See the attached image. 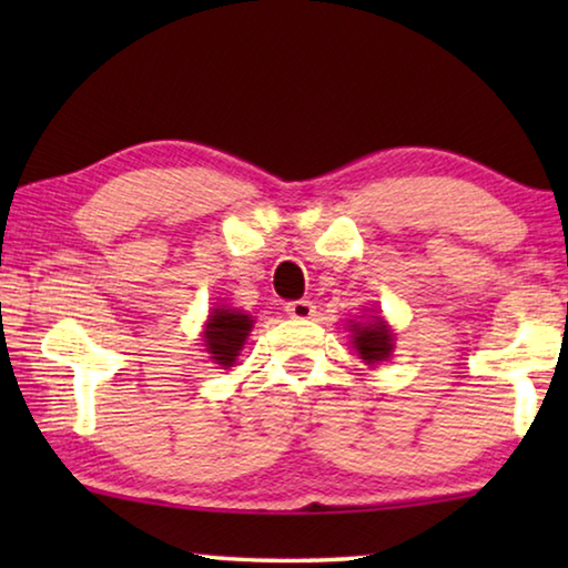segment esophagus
Segmentation results:
<instances>
[{
	"label": "esophagus",
	"instance_id": "34e87169",
	"mask_svg": "<svg viewBox=\"0 0 568 568\" xmlns=\"http://www.w3.org/2000/svg\"><path fill=\"white\" fill-rule=\"evenodd\" d=\"M285 313L291 315V318L307 321V318H313V315H315V305L311 301H293V303L285 305Z\"/></svg>",
	"mask_w": 568,
	"mask_h": 568
}]
</instances>
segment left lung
Segmentation results:
<instances>
[{"label": "left lung", "mask_w": 568, "mask_h": 568, "mask_svg": "<svg viewBox=\"0 0 568 568\" xmlns=\"http://www.w3.org/2000/svg\"><path fill=\"white\" fill-rule=\"evenodd\" d=\"M353 348L368 365L388 361L393 353V333L386 321L373 315V323H353Z\"/></svg>", "instance_id": "obj_1"}]
</instances>
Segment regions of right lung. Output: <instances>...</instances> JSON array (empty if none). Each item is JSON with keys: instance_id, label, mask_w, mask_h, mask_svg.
I'll use <instances>...</instances> for the list:
<instances>
[{"instance_id": "add662e5", "label": "right lung", "mask_w": 568, "mask_h": 568, "mask_svg": "<svg viewBox=\"0 0 568 568\" xmlns=\"http://www.w3.org/2000/svg\"><path fill=\"white\" fill-rule=\"evenodd\" d=\"M250 331H253V318L247 313L230 311V307H213V313L207 315L203 341L205 351L210 353L213 363L230 368L235 365L240 351L247 341Z\"/></svg>"}]
</instances>
